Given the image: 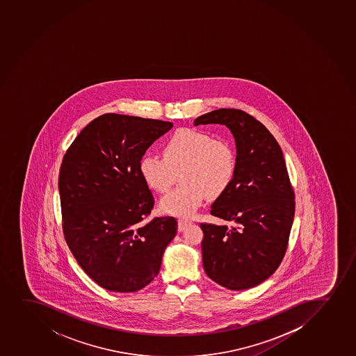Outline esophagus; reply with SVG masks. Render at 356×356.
<instances>
[{
    "label": "esophagus",
    "instance_id": "34e87169",
    "mask_svg": "<svg viewBox=\"0 0 356 356\" xmlns=\"http://www.w3.org/2000/svg\"><path fill=\"white\" fill-rule=\"evenodd\" d=\"M177 225H179V227H177L179 232H184L188 226H191V222L187 221V220H184V218H181V220H179V222H177Z\"/></svg>",
    "mask_w": 356,
    "mask_h": 356
}]
</instances>
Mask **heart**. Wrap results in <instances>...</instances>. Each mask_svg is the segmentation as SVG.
Here are the masks:
<instances>
[{"mask_svg":"<svg viewBox=\"0 0 356 356\" xmlns=\"http://www.w3.org/2000/svg\"><path fill=\"white\" fill-rule=\"evenodd\" d=\"M162 155H143L138 172L147 187L161 194L169 191L176 175H180V187L161 200V211L165 214L191 218L206 196H221L236 172L233 147L202 130H176L163 145Z\"/></svg>","mask_w":356,"mask_h":356,"instance_id":"obj_1","label":"heart"}]
</instances>
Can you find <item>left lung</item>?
I'll return each mask as SVG.
<instances>
[{
    "instance_id": "8db88e82",
    "label": "left lung",
    "mask_w": 356,
    "mask_h": 356,
    "mask_svg": "<svg viewBox=\"0 0 356 356\" xmlns=\"http://www.w3.org/2000/svg\"><path fill=\"white\" fill-rule=\"evenodd\" d=\"M223 124L236 147L233 182L211 214L232 227L201 223L207 275L230 291L255 287L275 273L294 221V191L279 143L270 131L240 109H218L194 120Z\"/></svg>"
}]
</instances>
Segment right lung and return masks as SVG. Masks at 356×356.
I'll use <instances>...</instances> for the list:
<instances>
[{"instance_id": "obj_1", "label": "right lung", "mask_w": 356, "mask_h": 356, "mask_svg": "<svg viewBox=\"0 0 356 356\" xmlns=\"http://www.w3.org/2000/svg\"><path fill=\"white\" fill-rule=\"evenodd\" d=\"M172 123L129 115H101L67 150L58 177L63 234L86 274L115 293H134L160 272L175 237L172 216L145 223L152 191L138 165Z\"/></svg>"}]
</instances>
